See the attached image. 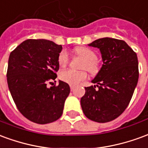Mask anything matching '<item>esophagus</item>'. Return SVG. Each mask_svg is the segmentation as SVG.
Returning <instances> with one entry per match:
<instances>
[{
    "label": "esophagus",
    "mask_w": 148,
    "mask_h": 148,
    "mask_svg": "<svg viewBox=\"0 0 148 148\" xmlns=\"http://www.w3.org/2000/svg\"><path fill=\"white\" fill-rule=\"evenodd\" d=\"M70 87H71V91H73V90H74V86H73V85H71V86H70Z\"/></svg>",
    "instance_id": "obj_1"
}]
</instances>
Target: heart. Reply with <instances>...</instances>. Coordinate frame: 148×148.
<instances>
[{
	"label": "heart",
	"mask_w": 148,
	"mask_h": 148,
	"mask_svg": "<svg viewBox=\"0 0 148 148\" xmlns=\"http://www.w3.org/2000/svg\"><path fill=\"white\" fill-rule=\"evenodd\" d=\"M75 54L81 58L85 59V62L82 64V69L87 70L91 74H96L99 71V65L97 62V54L92 49L86 47H79L74 50ZM58 64L61 67H64L69 62V55L66 51H62L58 55ZM59 77L62 81L71 85H77L82 81L85 80L87 77V74L86 71H72L66 70L62 71L59 74Z\"/></svg>",
	"instance_id": "obj_1"
}]
</instances>
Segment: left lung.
Listing matches in <instances>:
<instances>
[{"label":"left lung","mask_w":148,"mask_h":148,"mask_svg":"<svg viewBox=\"0 0 148 148\" xmlns=\"http://www.w3.org/2000/svg\"><path fill=\"white\" fill-rule=\"evenodd\" d=\"M88 45L99 49L103 64L92 80L97 85L85 87L81 106L87 118L106 123L117 118L130 102L139 78L138 58L121 39L106 37Z\"/></svg>","instance_id":"1"}]
</instances>
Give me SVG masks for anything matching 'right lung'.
<instances>
[{
    "label": "right lung",
    "instance_id": "obj_1",
    "mask_svg": "<svg viewBox=\"0 0 148 148\" xmlns=\"http://www.w3.org/2000/svg\"><path fill=\"white\" fill-rule=\"evenodd\" d=\"M62 50V45L50 40L27 39L9 55L7 82L10 93L19 111L36 124L59 119L70 94L69 85L61 80L57 86H47L57 77Z\"/></svg>",
    "mask_w": 148,
    "mask_h": 148
}]
</instances>
